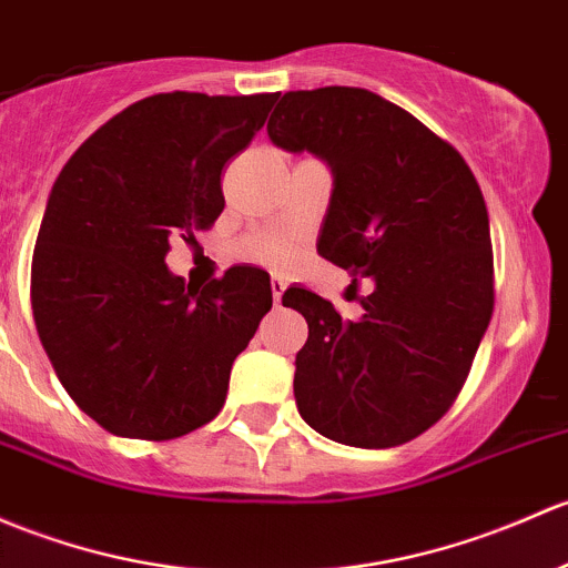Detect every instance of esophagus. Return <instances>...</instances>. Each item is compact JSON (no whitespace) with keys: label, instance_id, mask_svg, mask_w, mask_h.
I'll return each mask as SVG.
<instances>
[{"label":"esophagus","instance_id":"obj_1","mask_svg":"<svg viewBox=\"0 0 568 568\" xmlns=\"http://www.w3.org/2000/svg\"><path fill=\"white\" fill-rule=\"evenodd\" d=\"M283 294H285V283L280 277L272 280V296H274V304L280 307V302H283Z\"/></svg>","mask_w":568,"mask_h":568}]
</instances>
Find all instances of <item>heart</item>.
<instances>
[{"instance_id":"obj_1","label":"heart","mask_w":568,"mask_h":568,"mask_svg":"<svg viewBox=\"0 0 568 568\" xmlns=\"http://www.w3.org/2000/svg\"><path fill=\"white\" fill-rule=\"evenodd\" d=\"M236 253L247 261H258L268 268H285L294 264L296 258L294 242L277 234H250L236 244Z\"/></svg>"}]
</instances>
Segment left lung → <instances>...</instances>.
<instances>
[{
	"label": "left lung",
	"mask_w": 568,
	"mask_h": 568,
	"mask_svg": "<svg viewBox=\"0 0 568 568\" xmlns=\"http://www.w3.org/2000/svg\"><path fill=\"white\" fill-rule=\"evenodd\" d=\"M266 133L329 163L318 255L373 285L359 321L313 291H285L310 329L296 354V408L337 444H408L455 403L493 315L479 182L452 143L367 89L285 92Z\"/></svg>",
	"instance_id": "1"
}]
</instances>
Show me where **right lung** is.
<instances>
[{"label":"right lung","mask_w":568,"mask_h":568,"mask_svg":"<svg viewBox=\"0 0 568 568\" xmlns=\"http://www.w3.org/2000/svg\"><path fill=\"white\" fill-rule=\"evenodd\" d=\"M277 94H152L81 143L53 182L32 255V313L70 397L122 438L171 440L220 414L231 364L272 310L268 274L204 291L169 272L223 212L220 174Z\"/></svg>","instance_id":"1"}]
</instances>
